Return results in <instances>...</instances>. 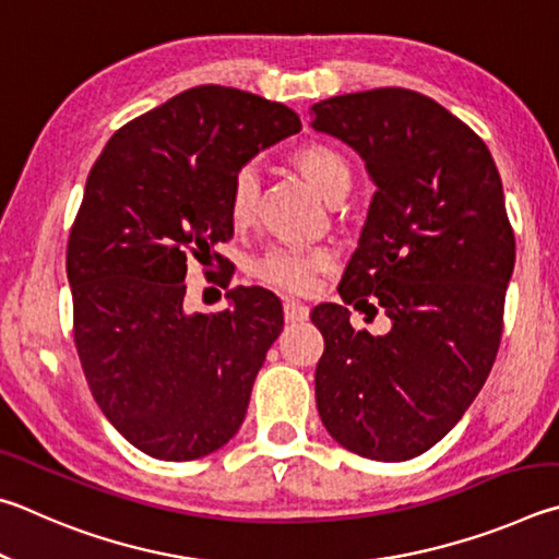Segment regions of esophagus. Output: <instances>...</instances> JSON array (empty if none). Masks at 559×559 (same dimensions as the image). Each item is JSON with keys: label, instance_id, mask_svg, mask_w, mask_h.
<instances>
[{"label": "esophagus", "instance_id": "1", "mask_svg": "<svg viewBox=\"0 0 559 559\" xmlns=\"http://www.w3.org/2000/svg\"><path fill=\"white\" fill-rule=\"evenodd\" d=\"M285 317H287V321H305L309 317V307L301 305V301H297V299H287Z\"/></svg>", "mask_w": 559, "mask_h": 559}]
</instances>
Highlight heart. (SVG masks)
Segmentation results:
<instances>
[{
	"instance_id": "1",
	"label": "heart",
	"mask_w": 559,
	"mask_h": 559,
	"mask_svg": "<svg viewBox=\"0 0 559 559\" xmlns=\"http://www.w3.org/2000/svg\"><path fill=\"white\" fill-rule=\"evenodd\" d=\"M292 164L297 171L305 176L311 189L324 195L326 201L336 199L338 193H346L350 189V169L341 152L334 146L311 142L299 146L292 154ZM260 195V179L252 166H242V169L233 176L230 193H228V211L230 221L235 225H245L252 221L254 209H258ZM329 258L324 252H307L299 248H274L267 254L252 264V272L260 280L270 282V285L289 287V289H307L311 285V277L321 267H326Z\"/></svg>"
}]
</instances>
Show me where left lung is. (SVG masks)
Listing matches in <instances>:
<instances>
[{
    "label": "left lung",
    "mask_w": 559,
    "mask_h": 559,
    "mask_svg": "<svg viewBox=\"0 0 559 559\" xmlns=\"http://www.w3.org/2000/svg\"><path fill=\"white\" fill-rule=\"evenodd\" d=\"M309 120L348 144L376 183L338 295L390 319L373 336L350 326L346 307L311 311L324 336L319 417L348 452L405 462L462 419L491 373L515 264L503 183L481 136L423 93L336 95Z\"/></svg>",
    "instance_id": "obj_1"
}]
</instances>
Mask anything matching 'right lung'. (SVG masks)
Segmentation results:
<instances>
[{
    "mask_svg": "<svg viewBox=\"0 0 559 559\" xmlns=\"http://www.w3.org/2000/svg\"><path fill=\"white\" fill-rule=\"evenodd\" d=\"M299 130L287 105L199 85L120 127L87 174L66 254L75 348L103 415L144 454L191 462L242 425L280 299L235 287L218 314L186 311L183 280L233 238V176Z\"/></svg>",
    "mask_w": 559,
    "mask_h": 559,
    "instance_id": "obj_1",
    "label": "right lung"
}]
</instances>
